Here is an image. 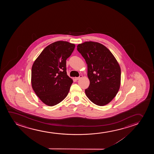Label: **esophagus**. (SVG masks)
I'll list each match as a JSON object with an SVG mask.
<instances>
[{"instance_id":"34e87169","label":"esophagus","mask_w":154,"mask_h":154,"mask_svg":"<svg viewBox=\"0 0 154 154\" xmlns=\"http://www.w3.org/2000/svg\"><path fill=\"white\" fill-rule=\"evenodd\" d=\"M82 75H80V76H79L78 77H76V78H75V79H76V80H79V79H80V78H82Z\"/></svg>"}]
</instances>
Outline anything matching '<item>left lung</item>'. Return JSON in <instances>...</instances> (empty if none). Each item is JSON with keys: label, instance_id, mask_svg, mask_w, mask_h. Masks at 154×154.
Wrapping results in <instances>:
<instances>
[{"label": "left lung", "instance_id": "1", "mask_svg": "<svg viewBox=\"0 0 154 154\" xmlns=\"http://www.w3.org/2000/svg\"><path fill=\"white\" fill-rule=\"evenodd\" d=\"M77 51L87 64L90 84L85 89L87 97L97 105H107L120 88L119 63L110 51L98 42H86L78 45Z\"/></svg>", "mask_w": 154, "mask_h": 154}]
</instances>
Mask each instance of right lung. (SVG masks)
<instances>
[{
    "label": "right lung",
    "instance_id": "add662e5",
    "mask_svg": "<svg viewBox=\"0 0 154 154\" xmlns=\"http://www.w3.org/2000/svg\"><path fill=\"white\" fill-rule=\"evenodd\" d=\"M75 45L58 41L47 46L34 61L32 86L36 95L47 105H56L65 98L73 80L66 72V60Z\"/></svg>",
    "mask_w": 154,
    "mask_h": 154
}]
</instances>
